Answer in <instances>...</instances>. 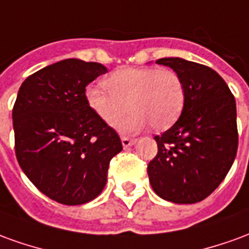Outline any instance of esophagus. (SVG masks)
<instances>
[{
  "instance_id": "34e87169",
  "label": "esophagus",
  "mask_w": 249,
  "mask_h": 249,
  "mask_svg": "<svg viewBox=\"0 0 249 249\" xmlns=\"http://www.w3.org/2000/svg\"><path fill=\"white\" fill-rule=\"evenodd\" d=\"M121 142H123V146L124 148H129L130 145H133L136 142L135 139H130V137H126V136H123L121 137Z\"/></svg>"
}]
</instances>
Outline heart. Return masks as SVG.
Masks as SVG:
<instances>
[{"mask_svg":"<svg viewBox=\"0 0 249 249\" xmlns=\"http://www.w3.org/2000/svg\"><path fill=\"white\" fill-rule=\"evenodd\" d=\"M107 89L88 87L85 100L93 113L121 132H137L151 123L164 129L178 119L185 103V88L178 71L167 68H121L104 80Z\"/></svg>","mask_w":249,"mask_h":249,"instance_id":"heart-1","label":"heart"}]
</instances>
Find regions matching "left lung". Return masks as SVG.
Masks as SVG:
<instances>
[{
    "label": "left lung",
    "mask_w": 249,
    "mask_h": 249,
    "mask_svg": "<svg viewBox=\"0 0 249 249\" xmlns=\"http://www.w3.org/2000/svg\"><path fill=\"white\" fill-rule=\"evenodd\" d=\"M181 77V116L160 136L148 164L153 191L164 200L193 204L208 197L224 180L237 152L236 101L228 85L208 66L183 58H160Z\"/></svg>",
    "instance_id": "1"
}]
</instances>
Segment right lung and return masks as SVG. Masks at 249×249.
Instances as JSON below:
<instances>
[{
    "mask_svg": "<svg viewBox=\"0 0 249 249\" xmlns=\"http://www.w3.org/2000/svg\"><path fill=\"white\" fill-rule=\"evenodd\" d=\"M98 62L68 58L30 74L13 107L14 149L38 191L57 203L97 197L109 162L123 151L117 132L88 107L85 88L107 73Z\"/></svg>",
    "mask_w": 249,
    "mask_h": 249,
    "instance_id": "obj_1",
    "label": "right lung"
}]
</instances>
